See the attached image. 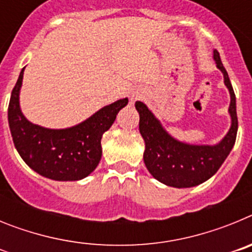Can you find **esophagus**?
Returning a JSON list of instances; mask_svg holds the SVG:
<instances>
[{"label":"esophagus","mask_w":252,"mask_h":252,"mask_svg":"<svg viewBox=\"0 0 252 252\" xmlns=\"http://www.w3.org/2000/svg\"><path fill=\"white\" fill-rule=\"evenodd\" d=\"M140 98H141V94H140L139 92H133L132 94H131V102H132V103L136 101V99H140Z\"/></svg>","instance_id":"34e87169"}]
</instances>
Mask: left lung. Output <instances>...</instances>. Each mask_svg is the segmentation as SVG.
I'll use <instances>...</instances> for the list:
<instances>
[{
  "mask_svg": "<svg viewBox=\"0 0 252 252\" xmlns=\"http://www.w3.org/2000/svg\"><path fill=\"white\" fill-rule=\"evenodd\" d=\"M213 59L223 74L224 86L231 95L228 107L231 127L226 136L216 145H190L174 139L166 132L145 103L140 101L135 103L140 115L139 130L145 141L144 162L149 173L165 186L190 188L202 184L217 173L235 145L239 127L236 95L220 53L216 49L213 50Z\"/></svg>",
  "mask_w": 252,
  "mask_h": 252,
  "instance_id": "1",
  "label": "left lung"
}]
</instances>
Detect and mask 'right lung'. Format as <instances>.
Wrapping results in <instances>:
<instances>
[{
	"label": "right lung",
	"instance_id": "add662e5",
	"mask_svg": "<svg viewBox=\"0 0 252 252\" xmlns=\"http://www.w3.org/2000/svg\"><path fill=\"white\" fill-rule=\"evenodd\" d=\"M24 70L19 75L8 104V125L22 160L43 177L60 182L81 180L97 168L102 157V135L128 103L122 98L104 106L90 119L68 128L41 127L31 124L20 108Z\"/></svg>",
	"mask_w": 252,
	"mask_h": 252
}]
</instances>
